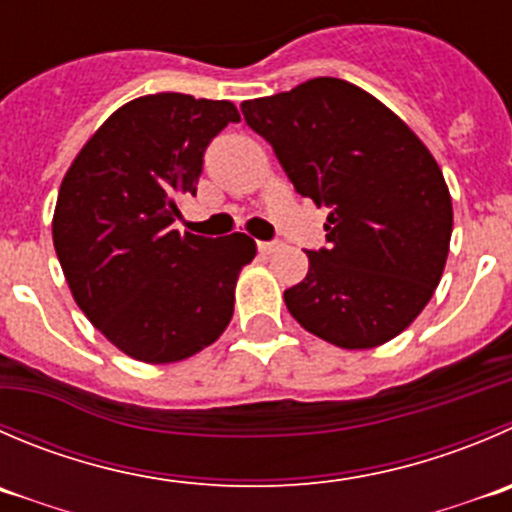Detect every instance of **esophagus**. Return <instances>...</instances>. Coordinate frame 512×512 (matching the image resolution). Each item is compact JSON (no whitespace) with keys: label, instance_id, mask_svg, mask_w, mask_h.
I'll use <instances>...</instances> for the list:
<instances>
[{"label":"esophagus","instance_id":"esophagus-1","mask_svg":"<svg viewBox=\"0 0 512 512\" xmlns=\"http://www.w3.org/2000/svg\"><path fill=\"white\" fill-rule=\"evenodd\" d=\"M282 247V242L277 240H270V242H257V250L262 252V255H272V252H277Z\"/></svg>","mask_w":512,"mask_h":512}]
</instances>
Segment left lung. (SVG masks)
Returning <instances> with one entry per match:
<instances>
[{
	"label": "left lung",
	"mask_w": 512,
	"mask_h": 512,
	"mask_svg": "<svg viewBox=\"0 0 512 512\" xmlns=\"http://www.w3.org/2000/svg\"><path fill=\"white\" fill-rule=\"evenodd\" d=\"M297 195L327 207L310 270L285 290L305 330L345 350L393 340L443 277L453 202L438 162L372 94L335 77L242 102Z\"/></svg>",
	"instance_id": "left-lung-1"
}]
</instances>
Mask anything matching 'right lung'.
<instances>
[{"label": "right lung", "mask_w": 512, "mask_h": 512, "mask_svg": "<svg viewBox=\"0 0 512 512\" xmlns=\"http://www.w3.org/2000/svg\"><path fill=\"white\" fill-rule=\"evenodd\" d=\"M235 104L160 92L119 107L64 175L52 237L79 310L124 355L185 360L212 345L235 312L252 237L172 230L197 195L210 142Z\"/></svg>", "instance_id": "1"}]
</instances>
